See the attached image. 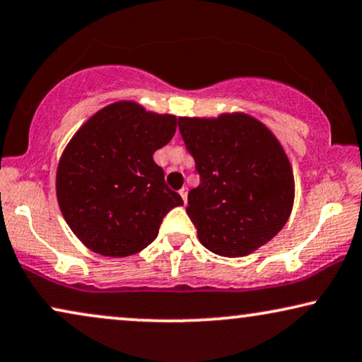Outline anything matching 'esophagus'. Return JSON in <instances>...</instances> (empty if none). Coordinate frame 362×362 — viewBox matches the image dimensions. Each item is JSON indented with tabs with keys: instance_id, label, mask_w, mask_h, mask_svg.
I'll return each instance as SVG.
<instances>
[{
	"instance_id": "esophagus-1",
	"label": "esophagus",
	"mask_w": 362,
	"mask_h": 362,
	"mask_svg": "<svg viewBox=\"0 0 362 362\" xmlns=\"http://www.w3.org/2000/svg\"><path fill=\"white\" fill-rule=\"evenodd\" d=\"M180 194H181L182 201H185V203H186V201H187V189H186V187H181V189H180Z\"/></svg>"
}]
</instances>
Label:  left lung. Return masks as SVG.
I'll return each mask as SVG.
<instances>
[{"instance_id": "8db88e82", "label": "left lung", "mask_w": 362, "mask_h": 362, "mask_svg": "<svg viewBox=\"0 0 362 362\" xmlns=\"http://www.w3.org/2000/svg\"><path fill=\"white\" fill-rule=\"evenodd\" d=\"M177 123L199 173L186 208L198 239L214 255H251L283 229L293 211L294 176L284 148L246 112Z\"/></svg>"}]
</instances>
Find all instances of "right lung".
<instances>
[{"label":"right lung","mask_w":362,"mask_h":362,"mask_svg":"<svg viewBox=\"0 0 362 362\" xmlns=\"http://www.w3.org/2000/svg\"><path fill=\"white\" fill-rule=\"evenodd\" d=\"M177 121L118 101L95 112L64 148L56 196L64 221L88 250L136 255L156 239L164 216L182 206L153 159L173 139Z\"/></svg>","instance_id":"add662e5"}]
</instances>
